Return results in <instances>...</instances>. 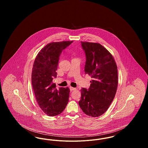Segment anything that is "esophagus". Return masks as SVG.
<instances>
[{
    "label": "esophagus",
    "instance_id": "obj_1",
    "mask_svg": "<svg viewBox=\"0 0 148 148\" xmlns=\"http://www.w3.org/2000/svg\"><path fill=\"white\" fill-rule=\"evenodd\" d=\"M70 90H71V91L75 90H76V88H73V87H70Z\"/></svg>",
    "mask_w": 148,
    "mask_h": 148
}]
</instances>
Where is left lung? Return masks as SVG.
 Listing matches in <instances>:
<instances>
[{"label":"left lung","instance_id":"left-lung-1","mask_svg":"<svg viewBox=\"0 0 148 148\" xmlns=\"http://www.w3.org/2000/svg\"><path fill=\"white\" fill-rule=\"evenodd\" d=\"M86 55L84 71L92 78L88 89H81L79 104L83 112L98 117L106 112L115 97L118 69L110 53L100 44L82 42Z\"/></svg>","mask_w":148,"mask_h":148}]
</instances>
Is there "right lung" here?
<instances>
[{"mask_svg": "<svg viewBox=\"0 0 148 148\" xmlns=\"http://www.w3.org/2000/svg\"><path fill=\"white\" fill-rule=\"evenodd\" d=\"M71 42H50L40 50L34 62L32 84L35 98L44 113L50 116L62 113L69 101V88L61 87L57 90L53 79L56 77L59 56Z\"/></svg>", "mask_w": 148, "mask_h": 148, "instance_id": "1", "label": "right lung"}]
</instances>
